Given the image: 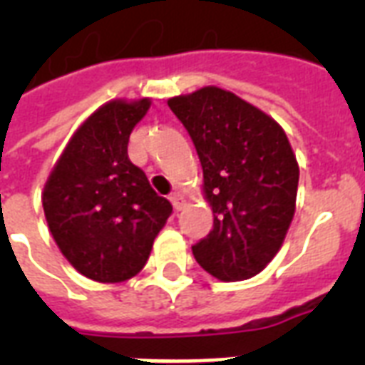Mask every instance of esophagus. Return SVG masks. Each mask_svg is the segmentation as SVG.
Listing matches in <instances>:
<instances>
[{
    "mask_svg": "<svg viewBox=\"0 0 365 365\" xmlns=\"http://www.w3.org/2000/svg\"><path fill=\"white\" fill-rule=\"evenodd\" d=\"M170 200H172V206H174V210H182L183 206H185V199H183L180 193L172 195Z\"/></svg>",
    "mask_w": 365,
    "mask_h": 365,
    "instance_id": "1",
    "label": "esophagus"
}]
</instances>
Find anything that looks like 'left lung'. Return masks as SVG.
<instances>
[{"instance_id":"obj_1","label":"left lung","mask_w":365,"mask_h":365,"mask_svg":"<svg viewBox=\"0 0 365 365\" xmlns=\"http://www.w3.org/2000/svg\"><path fill=\"white\" fill-rule=\"evenodd\" d=\"M202 166V193L214 229L193 246L212 277H255L282 246L295 214L299 165L271 115L220 87L168 98Z\"/></svg>"}]
</instances>
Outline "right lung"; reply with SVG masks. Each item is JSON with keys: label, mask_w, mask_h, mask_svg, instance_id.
I'll return each mask as SVG.
<instances>
[{"label": "right lung", "mask_w": 365, "mask_h": 365, "mask_svg": "<svg viewBox=\"0 0 365 365\" xmlns=\"http://www.w3.org/2000/svg\"><path fill=\"white\" fill-rule=\"evenodd\" d=\"M151 98L106 102L73 132L43 187L48 231L83 277L125 282L148 263L172 205L128 159L134 126Z\"/></svg>", "instance_id": "add662e5"}]
</instances>
